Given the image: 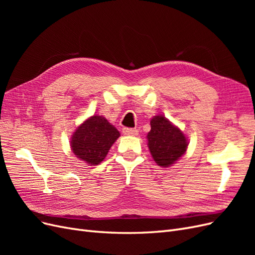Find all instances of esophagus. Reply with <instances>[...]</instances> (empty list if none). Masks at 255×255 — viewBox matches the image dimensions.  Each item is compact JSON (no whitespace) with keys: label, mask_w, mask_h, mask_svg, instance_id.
Returning a JSON list of instances; mask_svg holds the SVG:
<instances>
[{"label":"esophagus","mask_w":255,"mask_h":255,"mask_svg":"<svg viewBox=\"0 0 255 255\" xmlns=\"http://www.w3.org/2000/svg\"><path fill=\"white\" fill-rule=\"evenodd\" d=\"M122 132L125 135H130V136H136L138 134V130L136 128H123Z\"/></svg>","instance_id":"esophagus-1"}]
</instances>
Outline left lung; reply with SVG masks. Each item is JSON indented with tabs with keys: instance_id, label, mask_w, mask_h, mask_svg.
<instances>
[{
	"instance_id": "obj_1",
	"label": "left lung",
	"mask_w": 255,
	"mask_h": 255,
	"mask_svg": "<svg viewBox=\"0 0 255 255\" xmlns=\"http://www.w3.org/2000/svg\"><path fill=\"white\" fill-rule=\"evenodd\" d=\"M148 145L153 159L161 167H169L186 152L188 142L179 128L163 116L151 119Z\"/></svg>"
}]
</instances>
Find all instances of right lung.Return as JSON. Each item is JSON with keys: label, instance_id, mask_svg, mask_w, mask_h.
Instances as JSON below:
<instances>
[{"label": "right lung", "instance_id": "right-lung-1", "mask_svg": "<svg viewBox=\"0 0 255 255\" xmlns=\"http://www.w3.org/2000/svg\"><path fill=\"white\" fill-rule=\"evenodd\" d=\"M120 133L102 116H92L72 135L73 153L91 166L99 165L109 153Z\"/></svg>", "mask_w": 255, "mask_h": 255}]
</instances>
